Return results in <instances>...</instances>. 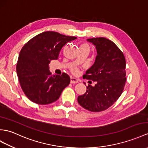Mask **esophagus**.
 Returning a JSON list of instances; mask_svg holds the SVG:
<instances>
[{
  "label": "esophagus",
  "mask_w": 148,
  "mask_h": 148,
  "mask_svg": "<svg viewBox=\"0 0 148 148\" xmlns=\"http://www.w3.org/2000/svg\"><path fill=\"white\" fill-rule=\"evenodd\" d=\"M78 82V80L77 78L75 77H71L70 78V83L71 84H77Z\"/></svg>",
  "instance_id": "1"
}]
</instances>
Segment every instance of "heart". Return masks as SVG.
<instances>
[{
  "mask_svg": "<svg viewBox=\"0 0 148 148\" xmlns=\"http://www.w3.org/2000/svg\"><path fill=\"white\" fill-rule=\"evenodd\" d=\"M82 46H86V47H87V48L89 49V47H88V45H82ZM73 71L74 72V73H77V70L76 69H74L73 70Z\"/></svg>",
  "mask_w": 148,
  "mask_h": 148,
  "instance_id": "1",
  "label": "heart"
}]
</instances>
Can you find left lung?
Returning <instances> with one entry per match:
<instances>
[{
	"instance_id": "left-lung-1",
	"label": "left lung",
	"mask_w": 148,
	"mask_h": 148,
	"mask_svg": "<svg viewBox=\"0 0 148 148\" xmlns=\"http://www.w3.org/2000/svg\"><path fill=\"white\" fill-rule=\"evenodd\" d=\"M86 41L95 46L97 55L84 78L96 82V84L88 85L84 94L78 97V102L89 111L100 112L112 105L123 92L125 60L120 49L109 39L96 38Z\"/></svg>"
}]
</instances>
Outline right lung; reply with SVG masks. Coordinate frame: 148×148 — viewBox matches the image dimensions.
Returning <instances> with one entry per match:
<instances>
[{
	"mask_svg": "<svg viewBox=\"0 0 148 148\" xmlns=\"http://www.w3.org/2000/svg\"><path fill=\"white\" fill-rule=\"evenodd\" d=\"M54 31L42 32L29 41L21 49L16 66L24 93L31 101L46 105L59 99L70 78L63 73L52 75L49 63L58 58L63 47L76 39Z\"/></svg>",
	"mask_w": 148,
	"mask_h": 148,
	"instance_id": "right-lung-1",
	"label": "right lung"
}]
</instances>
